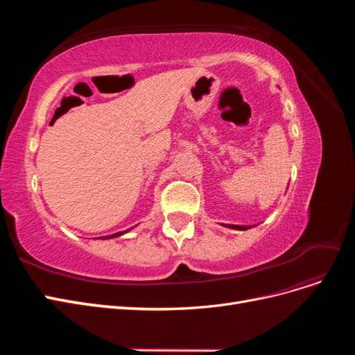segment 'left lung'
Wrapping results in <instances>:
<instances>
[{"instance_id":"obj_1","label":"left lung","mask_w":355,"mask_h":355,"mask_svg":"<svg viewBox=\"0 0 355 355\" xmlns=\"http://www.w3.org/2000/svg\"><path fill=\"white\" fill-rule=\"evenodd\" d=\"M231 228H235V230H240V231H244L247 230V227H240V225H230Z\"/></svg>"}]
</instances>
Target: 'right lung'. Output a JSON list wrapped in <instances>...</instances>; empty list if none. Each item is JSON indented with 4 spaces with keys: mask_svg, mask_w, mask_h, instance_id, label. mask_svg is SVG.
Returning <instances> with one entry per match:
<instances>
[{
    "mask_svg": "<svg viewBox=\"0 0 355 355\" xmlns=\"http://www.w3.org/2000/svg\"><path fill=\"white\" fill-rule=\"evenodd\" d=\"M128 231V230H127ZM127 231H123V232H116V234H112V235H110V237L108 239H114V237H118V235H121V234H124V232H127ZM101 239V237H99ZM103 239V237H102ZM106 239V237H105Z\"/></svg>",
    "mask_w": 355,
    "mask_h": 355,
    "instance_id": "obj_1",
    "label": "right lung"
}]
</instances>
